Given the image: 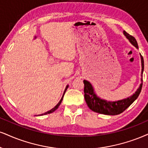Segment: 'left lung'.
Listing matches in <instances>:
<instances>
[{"label":"left lung","mask_w":148,"mask_h":148,"mask_svg":"<svg viewBox=\"0 0 148 148\" xmlns=\"http://www.w3.org/2000/svg\"><path fill=\"white\" fill-rule=\"evenodd\" d=\"M123 34L126 37V38L130 41V42L132 44L134 47H135L136 49H138L137 42L133 36L129 35L125 31H123ZM141 56V84L139 87L136 90L132 95H131L128 97L118 101H107V100L101 99L96 92H95L94 88L92 84L90 83V82L87 80H84V98L85 101L86 102L87 105L89 108L91 110L94 112L99 113V114H106V115H116V114H120L123 112L125 109H127L135 100L137 99V97L139 95L140 92L141 91L142 85H143V73L144 69V61L143 58Z\"/></svg>","instance_id":"1"}]
</instances>
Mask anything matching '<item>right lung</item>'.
Returning <instances> with one entry per match:
<instances>
[{"label": "right lung", "mask_w": 148, "mask_h": 148, "mask_svg": "<svg viewBox=\"0 0 148 148\" xmlns=\"http://www.w3.org/2000/svg\"><path fill=\"white\" fill-rule=\"evenodd\" d=\"M68 87H69V85H67L66 86V88H65V90H64V93H63V95H62V98H61V99L60 100V101L58 102V103L57 105L56 106H55L54 108H53L51 109V110H49V111H47V112H45V113H43V114H38V115H36V116H42V115H45V114H50V113H52V112H53L54 111H56V110H57V109L58 108V107L60 106V103H62V99H63V97H64V94H65V92H66V90H67V88H68ZM36 116V115H35Z\"/></svg>", "instance_id": "obj_1"}]
</instances>
